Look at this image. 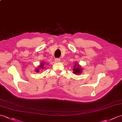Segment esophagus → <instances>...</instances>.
I'll return each mask as SVG.
<instances>
[{"mask_svg":"<svg viewBox=\"0 0 122 122\" xmlns=\"http://www.w3.org/2000/svg\"><path fill=\"white\" fill-rule=\"evenodd\" d=\"M56 62H60V59H59V58H56Z\"/></svg>","mask_w":122,"mask_h":122,"instance_id":"esophagus-1","label":"esophagus"}]
</instances>
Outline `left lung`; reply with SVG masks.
Instances as JSON below:
<instances>
[{
    "mask_svg": "<svg viewBox=\"0 0 122 122\" xmlns=\"http://www.w3.org/2000/svg\"><path fill=\"white\" fill-rule=\"evenodd\" d=\"M74 69H73V73L76 75L80 74L82 72V68H81V66H79L78 64H77V63H75L74 65Z\"/></svg>",
    "mask_w": 122,
    "mask_h": 122,
    "instance_id": "left-lung-1",
    "label": "left lung"
}]
</instances>
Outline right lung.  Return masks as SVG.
<instances>
[{
    "label": "right lung",
    "instance_id": "right-lung-1",
    "mask_svg": "<svg viewBox=\"0 0 122 122\" xmlns=\"http://www.w3.org/2000/svg\"><path fill=\"white\" fill-rule=\"evenodd\" d=\"M44 64H45V63H43V62H42V63H41L40 66H39L38 67V69H41V68L42 69H44ZM36 72L38 73V72H39V70L38 69H36Z\"/></svg>",
    "mask_w": 122,
    "mask_h": 122
}]
</instances>
